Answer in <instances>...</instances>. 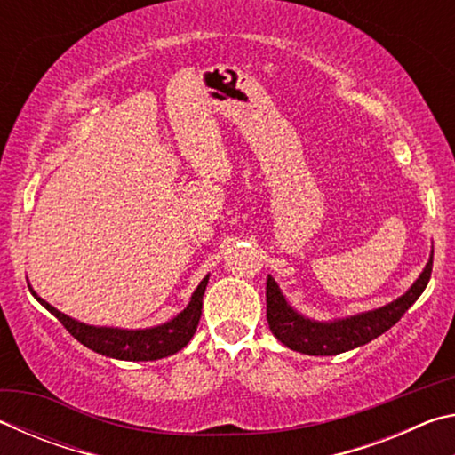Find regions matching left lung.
Masks as SVG:
<instances>
[{
  "label": "left lung",
  "instance_id": "8db88e82",
  "mask_svg": "<svg viewBox=\"0 0 455 455\" xmlns=\"http://www.w3.org/2000/svg\"><path fill=\"white\" fill-rule=\"evenodd\" d=\"M431 267H434V255L423 268L419 279L413 287L399 297L397 301L381 307V309L355 315V317L335 321V323H315L301 317L291 309L281 295L279 287L273 276L267 279V321L268 329L281 343L289 349L305 353V355H337L359 345L373 341L375 337L383 335L395 323L403 317L405 311L418 301L419 295L426 291Z\"/></svg>",
  "mask_w": 455,
  "mask_h": 455
}]
</instances>
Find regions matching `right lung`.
<instances>
[{"label":"right lung","mask_w":455,"mask_h":455,"mask_svg":"<svg viewBox=\"0 0 455 455\" xmlns=\"http://www.w3.org/2000/svg\"><path fill=\"white\" fill-rule=\"evenodd\" d=\"M209 284V276H204L203 283L192 295L190 303L179 317L172 319L164 325L142 331H124V329H110V327H90L68 317V315L53 309L50 303H45L42 297L32 295L56 317L61 325L66 327L68 333L78 339L88 349L102 353L106 357L124 359V361H154L172 355V353L187 347L188 341L195 335L198 327L200 315H203V295Z\"/></svg>","instance_id":"add662e5"}]
</instances>
